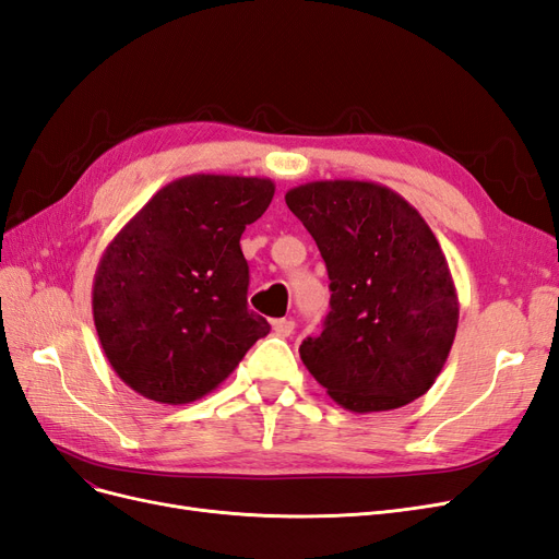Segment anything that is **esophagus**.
Listing matches in <instances>:
<instances>
[{
  "label": "esophagus",
  "mask_w": 559,
  "mask_h": 559,
  "mask_svg": "<svg viewBox=\"0 0 559 559\" xmlns=\"http://www.w3.org/2000/svg\"><path fill=\"white\" fill-rule=\"evenodd\" d=\"M294 329H296V324H294L292 319H275L273 321V331L277 335H282V337H289L294 333Z\"/></svg>",
  "instance_id": "1"
}]
</instances>
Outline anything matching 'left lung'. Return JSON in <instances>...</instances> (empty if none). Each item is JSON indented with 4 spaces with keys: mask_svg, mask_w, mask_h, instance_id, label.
Here are the masks:
<instances>
[{
    "mask_svg": "<svg viewBox=\"0 0 559 559\" xmlns=\"http://www.w3.org/2000/svg\"><path fill=\"white\" fill-rule=\"evenodd\" d=\"M329 270L331 312L300 359L352 413L427 394L454 343L460 300L425 218L373 181H310L284 195Z\"/></svg>",
    "mask_w": 559,
    "mask_h": 559,
    "instance_id": "obj_1",
    "label": "left lung"
}]
</instances>
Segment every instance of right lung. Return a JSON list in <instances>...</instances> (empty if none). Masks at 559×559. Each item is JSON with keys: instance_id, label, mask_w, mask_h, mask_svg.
Masks as SVG:
<instances>
[{"instance_id": "right-lung-1", "label": "right lung", "mask_w": 559, "mask_h": 559, "mask_svg": "<svg viewBox=\"0 0 559 559\" xmlns=\"http://www.w3.org/2000/svg\"><path fill=\"white\" fill-rule=\"evenodd\" d=\"M261 177L189 175L151 198L95 270L93 319L111 368L156 403L198 401L267 335L247 308L240 238L267 210Z\"/></svg>"}]
</instances>
